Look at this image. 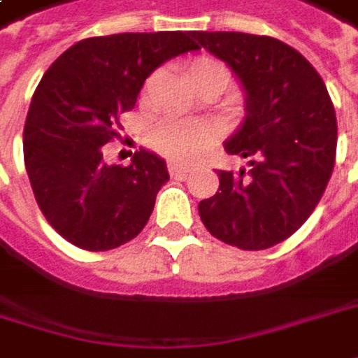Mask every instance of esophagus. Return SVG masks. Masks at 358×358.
Wrapping results in <instances>:
<instances>
[{"label":"esophagus","instance_id":"obj_1","mask_svg":"<svg viewBox=\"0 0 358 358\" xmlns=\"http://www.w3.org/2000/svg\"><path fill=\"white\" fill-rule=\"evenodd\" d=\"M167 167H169L171 177H185L189 171H191V165H183V163H175V161H171Z\"/></svg>","mask_w":358,"mask_h":358}]
</instances>
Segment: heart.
<instances>
[{"instance_id": "heart-1", "label": "heart", "mask_w": 358, "mask_h": 358, "mask_svg": "<svg viewBox=\"0 0 358 358\" xmlns=\"http://www.w3.org/2000/svg\"><path fill=\"white\" fill-rule=\"evenodd\" d=\"M213 72L227 78L224 64L213 58H197L189 66V78L193 82L203 74H213ZM206 141L207 131L203 127L191 122H177V120L159 124L151 134L152 147L171 159H185L195 151H199L206 145Z\"/></svg>"}]
</instances>
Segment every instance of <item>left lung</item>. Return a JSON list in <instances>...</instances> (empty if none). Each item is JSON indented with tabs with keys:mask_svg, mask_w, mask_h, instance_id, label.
<instances>
[{
	"mask_svg": "<svg viewBox=\"0 0 358 358\" xmlns=\"http://www.w3.org/2000/svg\"><path fill=\"white\" fill-rule=\"evenodd\" d=\"M245 90V118L225 151L250 169L217 171L220 189L199 201L211 236L240 250L288 240L318 206L334 167L336 115L320 74L298 50L270 36L191 31Z\"/></svg>",
	"mask_w": 358,
	"mask_h": 358,
	"instance_id": "1",
	"label": "left lung"
}]
</instances>
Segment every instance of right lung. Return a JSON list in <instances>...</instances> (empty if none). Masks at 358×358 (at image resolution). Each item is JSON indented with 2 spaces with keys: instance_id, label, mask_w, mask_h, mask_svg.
Returning a JSON list of instances; mask_svg holds the SVG:
<instances>
[{
  "instance_id": "right-lung-1",
  "label": "right lung",
  "mask_w": 358,
  "mask_h": 358,
  "mask_svg": "<svg viewBox=\"0 0 358 358\" xmlns=\"http://www.w3.org/2000/svg\"><path fill=\"white\" fill-rule=\"evenodd\" d=\"M193 50L189 31L113 34L80 40L48 68L27 110L24 161L38 207L64 240L106 252L143 231L167 165L145 149L127 167L106 165L102 147L152 70Z\"/></svg>"
}]
</instances>
